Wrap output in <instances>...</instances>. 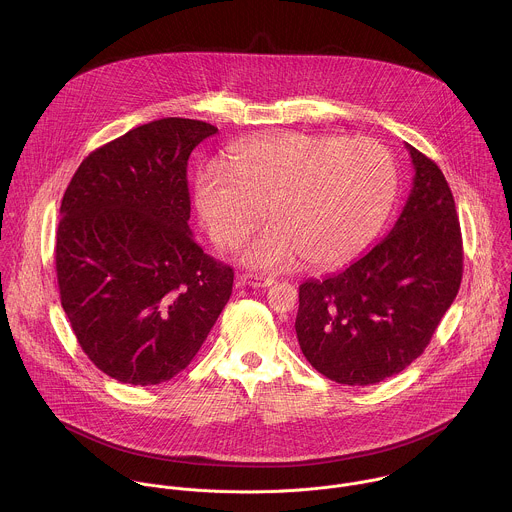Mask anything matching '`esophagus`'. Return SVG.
<instances>
[{
    "instance_id": "1",
    "label": "esophagus",
    "mask_w": 512,
    "mask_h": 512,
    "mask_svg": "<svg viewBox=\"0 0 512 512\" xmlns=\"http://www.w3.org/2000/svg\"><path fill=\"white\" fill-rule=\"evenodd\" d=\"M240 284L248 286V288H268V286L274 284V278H262V276H256V274H242Z\"/></svg>"
}]
</instances>
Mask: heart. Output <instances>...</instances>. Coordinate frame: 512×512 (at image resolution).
Masks as SVG:
<instances>
[{
    "mask_svg": "<svg viewBox=\"0 0 512 512\" xmlns=\"http://www.w3.org/2000/svg\"><path fill=\"white\" fill-rule=\"evenodd\" d=\"M396 163L370 138L280 132L236 147L226 167L197 177V209L220 246L240 244L274 219L242 252L252 268L282 270L307 258L335 268L376 236L396 197Z\"/></svg>",
    "mask_w": 512,
    "mask_h": 512,
    "instance_id": "heart-1",
    "label": "heart"
}]
</instances>
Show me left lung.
I'll return each mask as SVG.
<instances>
[{"label": "left lung", "mask_w": 512, "mask_h": 512, "mask_svg": "<svg viewBox=\"0 0 512 512\" xmlns=\"http://www.w3.org/2000/svg\"><path fill=\"white\" fill-rule=\"evenodd\" d=\"M406 147L416 175L390 234L347 270L299 286L301 353L339 384H376L414 363L459 292L463 240L451 189L436 161Z\"/></svg>", "instance_id": "8db88e82"}]
</instances>
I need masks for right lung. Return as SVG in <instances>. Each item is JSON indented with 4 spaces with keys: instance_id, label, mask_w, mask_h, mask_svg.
<instances>
[{
    "instance_id": "1",
    "label": "right lung",
    "mask_w": 512,
    "mask_h": 512,
    "mask_svg": "<svg viewBox=\"0 0 512 512\" xmlns=\"http://www.w3.org/2000/svg\"><path fill=\"white\" fill-rule=\"evenodd\" d=\"M219 130L163 118L94 149L61 203L57 280L86 357L134 386L193 361L226 305L234 272L195 242L187 161Z\"/></svg>"
}]
</instances>
